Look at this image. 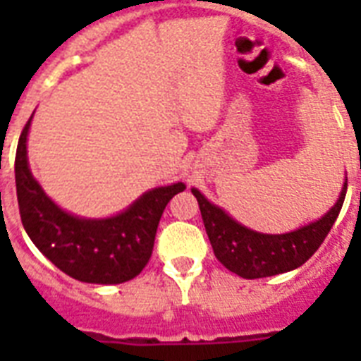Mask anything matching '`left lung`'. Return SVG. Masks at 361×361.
Listing matches in <instances>:
<instances>
[{
    "label": "left lung",
    "instance_id": "8db88e82",
    "mask_svg": "<svg viewBox=\"0 0 361 361\" xmlns=\"http://www.w3.org/2000/svg\"><path fill=\"white\" fill-rule=\"evenodd\" d=\"M191 192L198 200L206 234L217 260L243 279H258L300 268L313 257L341 212L347 195V181L343 183L341 195L330 212H326L319 221L286 234H262L251 231L232 219L225 209L209 202L198 189L192 187Z\"/></svg>",
    "mask_w": 361,
    "mask_h": 361
}]
</instances>
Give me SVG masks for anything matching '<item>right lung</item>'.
I'll use <instances>...</instances> for the list:
<instances>
[{
  "label": "right lung",
  "mask_w": 361,
  "mask_h": 361,
  "mask_svg": "<svg viewBox=\"0 0 361 361\" xmlns=\"http://www.w3.org/2000/svg\"><path fill=\"white\" fill-rule=\"evenodd\" d=\"M31 118L20 135L14 159L20 217L27 236L54 266L82 283L120 285L136 277L152 257L166 204L185 189V183L155 187L106 219L69 214L42 191L31 174L25 146Z\"/></svg>",
  "instance_id": "right-lung-1"
}]
</instances>
